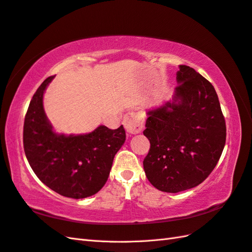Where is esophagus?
Listing matches in <instances>:
<instances>
[{
	"label": "esophagus",
	"mask_w": 252,
	"mask_h": 252,
	"mask_svg": "<svg viewBox=\"0 0 252 252\" xmlns=\"http://www.w3.org/2000/svg\"><path fill=\"white\" fill-rule=\"evenodd\" d=\"M124 126L127 133L138 134L144 128V117L135 112H128L124 117Z\"/></svg>",
	"instance_id": "1"
}]
</instances>
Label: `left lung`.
<instances>
[{
    "mask_svg": "<svg viewBox=\"0 0 252 252\" xmlns=\"http://www.w3.org/2000/svg\"><path fill=\"white\" fill-rule=\"evenodd\" d=\"M172 102L149 110L144 135L150 149L144 169L150 184L177 193L196 187L217 165L226 126L214 86L194 68L179 65Z\"/></svg>",
    "mask_w": 252,
    "mask_h": 252,
    "instance_id": "1",
    "label": "left lung"
}]
</instances>
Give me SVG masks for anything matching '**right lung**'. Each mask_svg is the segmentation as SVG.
<instances>
[{"label": "right lung", "instance_id": "add662e5", "mask_svg": "<svg viewBox=\"0 0 252 252\" xmlns=\"http://www.w3.org/2000/svg\"><path fill=\"white\" fill-rule=\"evenodd\" d=\"M55 76L38 87L23 125V148L35 175L59 194L84 198L95 194L106 183L114 157L126 140L124 126L116 130L99 126L84 135H58L43 107V94Z\"/></svg>", "mask_w": 252, "mask_h": 252}]
</instances>
